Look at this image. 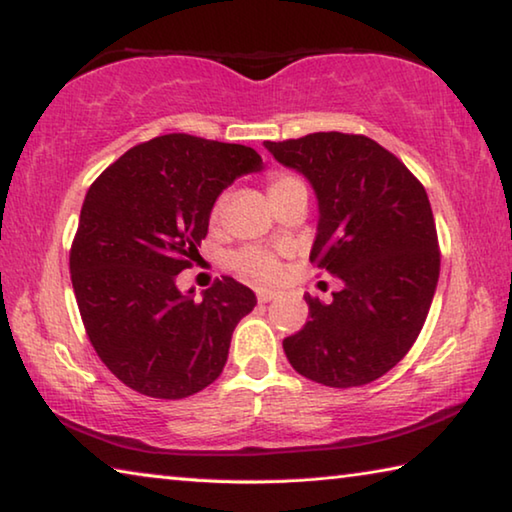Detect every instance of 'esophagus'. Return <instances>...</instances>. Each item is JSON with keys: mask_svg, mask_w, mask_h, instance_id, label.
<instances>
[{"mask_svg": "<svg viewBox=\"0 0 512 512\" xmlns=\"http://www.w3.org/2000/svg\"><path fill=\"white\" fill-rule=\"evenodd\" d=\"M277 296H280V291H275V289H257V300L259 302H271Z\"/></svg>", "mask_w": 512, "mask_h": 512, "instance_id": "34e87169", "label": "esophagus"}]
</instances>
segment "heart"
Here are the masks:
<instances>
[{"instance_id": "b5f03b06", "label": "heart", "mask_w": 512, "mask_h": 512, "mask_svg": "<svg viewBox=\"0 0 512 512\" xmlns=\"http://www.w3.org/2000/svg\"><path fill=\"white\" fill-rule=\"evenodd\" d=\"M296 187H305V185H302L296 176H289V173H275L271 183H268V194L273 198L284 192H291V189ZM221 203L223 201L214 205V216L219 214ZM232 264H235V268L241 275H246L255 282H268L280 275V262H277V257L273 253H268L264 248L250 246V248L239 250V253L232 257Z\"/></svg>"}]
</instances>
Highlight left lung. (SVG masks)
Instances as JSON below:
<instances>
[{"instance_id":"left-lung-1","label":"left lung","mask_w":512,"mask_h":512,"mask_svg":"<svg viewBox=\"0 0 512 512\" xmlns=\"http://www.w3.org/2000/svg\"><path fill=\"white\" fill-rule=\"evenodd\" d=\"M264 146L314 189L309 259L343 282L332 305L305 296L309 320L284 339L287 359L316 384H370L411 350L436 293L440 253L427 192L363 135L311 133Z\"/></svg>"}]
</instances>
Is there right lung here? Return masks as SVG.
<instances>
[{
	"mask_svg": "<svg viewBox=\"0 0 512 512\" xmlns=\"http://www.w3.org/2000/svg\"><path fill=\"white\" fill-rule=\"evenodd\" d=\"M262 169L250 146L171 133L133 146L85 194L69 253L74 296L99 359L133 391L180 400L223 372L255 293L223 277L196 300L176 280L216 198Z\"/></svg>",
	"mask_w": 512,
	"mask_h": 512,
	"instance_id": "add662e5",
	"label": "right lung"
}]
</instances>
